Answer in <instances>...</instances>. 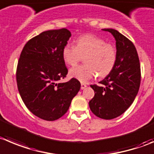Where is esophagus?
<instances>
[{
  "label": "esophagus",
  "instance_id": "1",
  "mask_svg": "<svg viewBox=\"0 0 154 154\" xmlns=\"http://www.w3.org/2000/svg\"><path fill=\"white\" fill-rule=\"evenodd\" d=\"M86 87H87L86 84H85V83H82V84H81V89H85Z\"/></svg>",
  "mask_w": 154,
  "mask_h": 154
}]
</instances>
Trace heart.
<instances>
[{"label": "heart", "mask_w": 154, "mask_h": 154, "mask_svg": "<svg viewBox=\"0 0 154 154\" xmlns=\"http://www.w3.org/2000/svg\"><path fill=\"white\" fill-rule=\"evenodd\" d=\"M63 61L74 66L84 57L85 63L71 69L70 76L82 82H87L97 74L98 77L107 76L114 69L117 53L115 47L106 43L104 39L91 34L82 35L74 42V47L66 45L62 51Z\"/></svg>", "instance_id": "heart-1"}]
</instances>
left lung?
I'll use <instances>...</instances> for the list:
<instances>
[{
  "instance_id": "obj_1",
  "label": "left lung",
  "mask_w": 154,
  "mask_h": 154,
  "mask_svg": "<svg viewBox=\"0 0 154 154\" xmlns=\"http://www.w3.org/2000/svg\"><path fill=\"white\" fill-rule=\"evenodd\" d=\"M114 36L117 59L112 71L100 85H91L94 97L89 106L95 116L103 119H112L127 110L134 101L140 83V65L134 44L118 31L103 29Z\"/></svg>"
}]
</instances>
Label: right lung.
<instances>
[{
	"label": "right lung",
	"instance_id": "obj_1",
	"mask_svg": "<svg viewBox=\"0 0 154 154\" xmlns=\"http://www.w3.org/2000/svg\"><path fill=\"white\" fill-rule=\"evenodd\" d=\"M70 36L66 29L42 32L25 45L17 64L16 75L22 100L32 113L47 121L62 117L81 88L75 78L58 82L68 73L62 51Z\"/></svg>",
	"mask_w": 154,
	"mask_h": 154
}]
</instances>
